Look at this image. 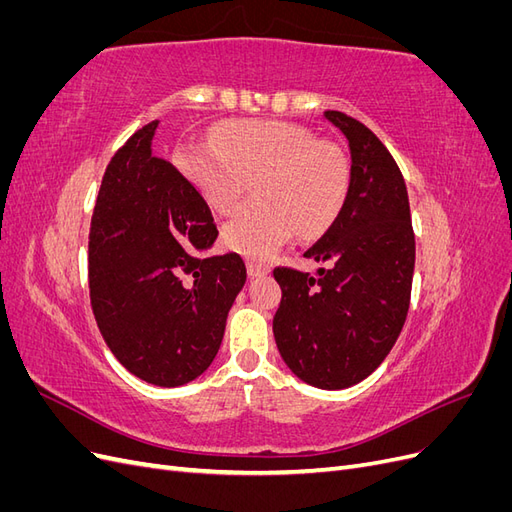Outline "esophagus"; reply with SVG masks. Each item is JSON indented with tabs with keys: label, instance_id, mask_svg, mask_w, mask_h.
<instances>
[{
	"label": "esophagus",
	"instance_id": "esophagus-1",
	"mask_svg": "<svg viewBox=\"0 0 512 512\" xmlns=\"http://www.w3.org/2000/svg\"><path fill=\"white\" fill-rule=\"evenodd\" d=\"M271 269L267 265H262V262H254V260H247V273L252 277H262L267 275Z\"/></svg>",
	"mask_w": 512,
	"mask_h": 512
}]
</instances>
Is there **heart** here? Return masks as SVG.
<instances>
[{
  "instance_id": "heart-1",
  "label": "heart",
  "mask_w": 512,
  "mask_h": 512,
  "mask_svg": "<svg viewBox=\"0 0 512 512\" xmlns=\"http://www.w3.org/2000/svg\"><path fill=\"white\" fill-rule=\"evenodd\" d=\"M179 173L218 213L239 205L254 181V200L222 228L228 250L254 260L271 258L294 235L314 239L342 213L350 166L344 151L290 121L241 119L213 132V143L181 145Z\"/></svg>"
}]
</instances>
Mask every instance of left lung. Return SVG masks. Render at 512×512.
Returning <instances> with one entry per match:
<instances>
[{"instance_id":"obj_1","label":"left lung","mask_w":512,"mask_h":512,"mask_svg":"<svg viewBox=\"0 0 512 512\" xmlns=\"http://www.w3.org/2000/svg\"><path fill=\"white\" fill-rule=\"evenodd\" d=\"M324 119L348 141L350 188L342 213L303 254L327 269L316 277L273 271L282 288L273 335L294 376L337 391L365 380L397 342L410 307L414 232L389 149L344 113L324 111Z\"/></svg>"}]
</instances>
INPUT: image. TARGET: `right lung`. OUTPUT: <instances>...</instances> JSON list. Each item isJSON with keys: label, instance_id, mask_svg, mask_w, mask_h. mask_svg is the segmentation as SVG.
I'll use <instances>...</instances> for the list:
<instances>
[{"label": "right lung", "instance_id": "obj_1", "mask_svg": "<svg viewBox=\"0 0 512 512\" xmlns=\"http://www.w3.org/2000/svg\"><path fill=\"white\" fill-rule=\"evenodd\" d=\"M151 121L108 164L89 230V297L106 346L149 384L196 380L220 350L245 284L239 254L209 256L211 209L153 156Z\"/></svg>", "mask_w": 512, "mask_h": 512}]
</instances>
